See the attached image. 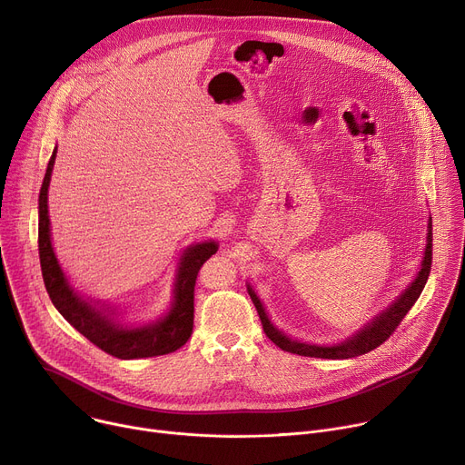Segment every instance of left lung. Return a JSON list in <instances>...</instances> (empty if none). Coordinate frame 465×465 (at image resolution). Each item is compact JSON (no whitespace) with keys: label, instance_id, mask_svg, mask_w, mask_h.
I'll return each instance as SVG.
<instances>
[{"label":"left lung","instance_id":"1","mask_svg":"<svg viewBox=\"0 0 465 465\" xmlns=\"http://www.w3.org/2000/svg\"><path fill=\"white\" fill-rule=\"evenodd\" d=\"M429 233H427V246L421 261V269L416 276V280L401 292V296L397 298L390 307H386L382 312H379L371 322H368L361 331H357L355 335L346 339L341 344L333 346H318V344H309L302 341H294L287 337L283 331H280L269 318L267 311H264L261 300L253 292V289L248 285V294L257 309V314L262 323V331L267 333V337L283 351L296 353L302 357H316V359H351L364 355L375 348H379L382 342L388 341V337L393 333L395 327L401 323V320L407 316V312L412 309L416 300L420 298L429 274H430V264H432V219H429Z\"/></svg>","mask_w":465,"mask_h":465}]
</instances>
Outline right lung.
<instances>
[{
	"instance_id": "add662e5",
	"label": "right lung",
	"mask_w": 465,
	"mask_h": 465,
	"mask_svg": "<svg viewBox=\"0 0 465 465\" xmlns=\"http://www.w3.org/2000/svg\"><path fill=\"white\" fill-rule=\"evenodd\" d=\"M56 158V147L45 169L38 196V255L47 294L58 312L68 320L94 346L117 359H145L167 355L182 348L193 333L194 283L198 271L219 248L215 241L189 246L180 257L178 274L169 312L145 325H124L114 318L112 307L83 300L64 276L51 246L47 215V189Z\"/></svg>"
}]
</instances>
